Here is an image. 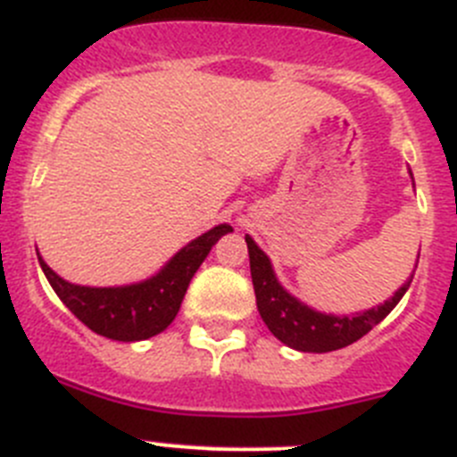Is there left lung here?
Returning a JSON list of instances; mask_svg holds the SVG:
<instances>
[{
	"mask_svg": "<svg viewBox=\"0 0 457 457\" xmlns=\"http://www.w3.org/2000/svg\"><path fill=\"white\" fill-rule=\"evenodd\" d=\"M414 186V183H412ZM246 249H249L251 280L256 292V305L267 328L290 349L303 351V353H328V351L342 349L358 342L362 335L370 333L376 324L385 320L396 308L403 295L412 283L414 271L403 286L385 301L374 305L370 311L355 312V315H326L305 305L296 296H292L286 287L280 286L274 274L271 261L265 251L253 242V237L245 236ZM420 262V256H417Z\"/></svg>",
	"mask_w": 457,
	"mask_h": 457,
	"instance_id": "1",
	"label": "left lung"
}]
</instances>
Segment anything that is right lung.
Here are the masks:
<instances>
[{
    "mask_svg": "<svg viewBox=\"0 0 457 457\" xmlns=\"http://www.w3.org/2000/svg\"><path fill=\"white\" fill-rule=\"evenodd\" d=\"M231 231L233 228L228 224L212 226L211 231L201 233L181 251H177L165 262V267H161V271L131 286H77L61 278L43 261L40 253H37V262L43 267L58 299L87 328L104 335L108 340L140 342L162 333L174 321L195 271L206 261L215 242Z\"/></svg>",
    "mask_w": 457,
    "mask_h": 457,
    "instance_id": "add662e5",
    "label": "right lung"
}]
</instances>
